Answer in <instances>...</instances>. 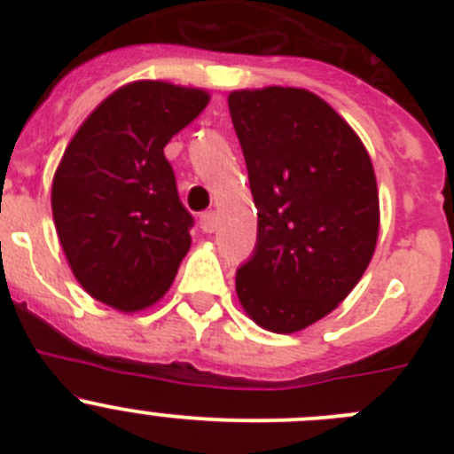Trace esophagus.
Instances as JSON below:
<instances>
[{
    "label": "esophagus",
    "instance_id": "esophagus-1",
    "mask_svg": "<svg viewBox=\"0 0 454 454\" xmlns=\"http://www.w3.org/2000/svg\"><path fill=\"white\" fill-rule=\"evenodd\" d=\"M200 228L204 232H215V228H217V215H215V213H201Z\"/></svg>",
    "mask_w": 454,
    "mask_h": 454
}]
</instances>
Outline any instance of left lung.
Segmentation results:
<instances>
[{"instance_id": "8db88e82", "label": "left lung", "mask_w": 454, "mask_h": 454, "mask_svg": "<svg viewBox=\"0 0 454 454\" xmlns=\"http://www.w3.org/2000/svg\"><path fill=\"white\" fill-rule=\"evenodd\" d=\"M228 107L256 206L237 296L259 327L301 332L349 296L375 253L373 164L349 122L309 90H235Z\"/></svg>"}]
</instances>
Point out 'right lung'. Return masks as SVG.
<instances>
[{"instance_id":"right-lung-1","label":"right lung","mask_w":454,"mask_h":454,"mask_svg":"<svg viewBox=\"0 0 454 454\" xmlns=\"http://www.w3.org/2000/svg\"><path fill=\"white\" fill-rule=\"evenodd\" d=\"M210 94L134 81L109 94L66 146L52 180V217L81 287L134 314L158 303L191 248L193 217L177 198L167 142Z\"/></svg>"}]
</instances>
